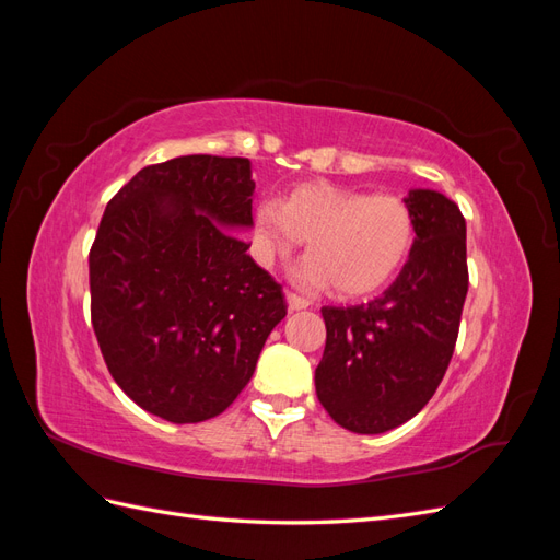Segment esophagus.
<instances>
[{"label": "esophagus", "instance_id": "obj_1", "mask_svg": "<svg viewBox=\"0 0 560 560\" xmlns=\"http://www.w3.org/2000/svg\"><path fill=\"white\" fill-rule=\"evenodd\" d=\"M287 306H290V311H303V308H308L311 303H308V299H303L294 292H287Z\"/></svg>", "mask_w": 560, "mask_h": 560}]
</instances>
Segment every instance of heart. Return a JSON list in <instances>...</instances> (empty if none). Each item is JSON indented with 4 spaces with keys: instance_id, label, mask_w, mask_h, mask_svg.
<instances>
[{
    "instance_id": "b5f03b06",
    "label": "heart",
    "mask_w": 560,
    "mask_h": 560,
    "mask_svg": "<svg viewBox=\"0 0 560 560\" xmlns=\"http://www.w3.org/2000/svg\"><path fill=\"white\" fill-rule=\"evenodd\" d=\"M413 235V212L401 198L334 186H299L254 212V245L264 266L290 259L308 243L311 257L294 268V280L308 292L331 284L346 296L376 292L409 257Z\"/></svg>"
}]
</instances>
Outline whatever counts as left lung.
<instances>
[{
    "label": "left lung",
    "instance_id": "8db88e82",
    "mask_svg": "<svg viewBox=\"0 0 560 560\" xmlns=\"http://www.w3.org/2000/svg\"><path fill=\"white\" fill-rule=\"evenodd\" d=\"M416 238L397 280L362 306H325V354L315 393L338 425L381 434L420 413L442 383L467 296V226L432 189L404 198Z\"/></svg>",
    "mask_w": 560,
    "mask_h": 560
}]
</instances>
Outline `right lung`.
I'll list each match as a JSON object with an SVG mask.
<instances>
[{
	"instance_id": "right-lung-1",
	"label": "right lung",
	"mask_w": 560,
	"mask_h": 560,
	"mask_svg": "<svg viewBox=\"0 0 560 560\" xmlns=\"http://www.w3.org/2000/svg\"><path fill=\"white\" fill-rule=\"evenodd\" d=\"M252 163L179 156L118 191L91 247V317L116 385L167 422L226 411L287 315L247 254Z\"/></svg>"
}]
</instances>
